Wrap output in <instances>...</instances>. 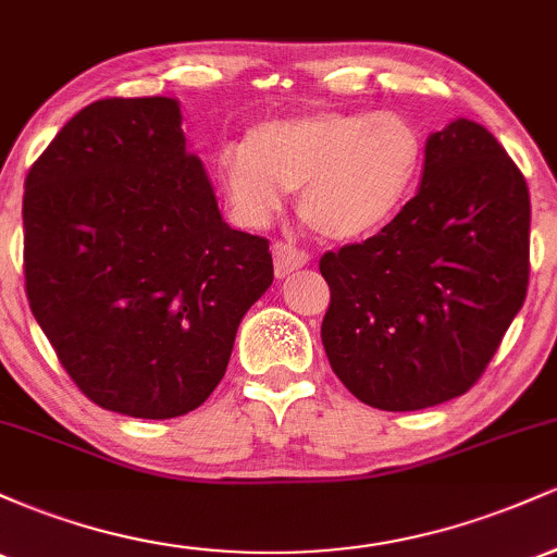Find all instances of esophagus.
Returning <instances> with one entry per match:
<instances>
[{
	"mask_svg": "<svg viewBox=\"0 0 557 557\" xmlns=\"http://www.w3.org/2000/svg\"><path fill=\"white\" fill-rule=\"evenodd\" d=\"M272 259H274V274L283 280L290 272H296V270H300V267H306V261H309V253L300 251V248L293 246V243L277 240L272 246Z\"/></svg>",
	"mask_w": 557,
	"mask_h": 557,
	"instance_id": "1",
	"label": "esophagus"
}]
</instances>
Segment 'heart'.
Wrapping results in <instances>:
<instances>
[{"mask_svg":"<svg viewBox=\"0 0 557 557\" xmlns=\"http://www.w3.org/2000/svg\"><path fill=\"white\" fill-rule=\"evenodd\" d=\"M426 144L398 112L319 110L267 120L246 146L216 154V177L235 220L264 227L298 190V214L327 240H356L406 207Z\"/></svg>","mask_w":557,"mask_h":557,"instance_id":"b5f03b06","label":"heart"}]
</instances>
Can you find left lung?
<instances>
[{"label": "left lung", "mask_w": 557, "mask_h": 557, "mask_svg": "<svg viewBox=\"0 0 557 557\" xmlns=\"http://www.w3.org/2000/svg\"><path fill=\"white\" fill-rule=\"evenodd\" d=\"M529 222L527 181L487 127L458 117L430 133L417 196L319 261L332 372L382 411L463 395L527 298Z\"/></svg>", "instance_id": "8db88e82"}]
</instances>
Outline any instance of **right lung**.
Returning <instances> with one entry per match:
<instances>
[{
    "mask_svg": "<svg viewBox=\"0 0 557 557\" xmlns=\"http://www.w3.org/2000/svg\"><path fill=\"white\" fill-rule=\"evenodd\" d=\"M181 101L101 99L25 177V293L75 385L107 411L175 419L225 376L272 285L270 240L222 222Z\"/></svg>",
    "mask_w": 557,
    "mask_h": 557,
    "instance_id": "right-lung-1",
    "label": "right lung"
}]
</instances>
